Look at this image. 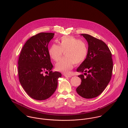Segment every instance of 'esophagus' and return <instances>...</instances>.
Returning a JSON list of instances; mask_svg holds the SVG:
<instances>
[{"label": "esophagus", "instance_id": "obj_1", "mask_svg": "<svg viewBox=\"0 0 128 128\" xmlns=\"http://www.w3.org/2000/svg\"><path fill=\"white\" fill-rule=\"evenodd\" d=\"M64 76L66 77H71L72 76V75H66V74H64Z\"/></svg>", "mask_w": 128, "mask_h": 128}]
</instances>
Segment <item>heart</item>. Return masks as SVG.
Segmentation results:
<instances>
[{"label": "heart", "mask_w": 128, "mask_h": 128, "mask_svg": "<svg viewBox=\"0 0 128 128\" xmlns=\"http://www.w3.org/2000/svg\"><path fill=\"white\" fill-rule=\"evenodd\" d=\"M58 45L52 44L48 49L50 57L57 61L63 53L64 56L55 64L56 70L65 74L70 73L74 64H79L84 61L88 54L86 43L72 36H63L57 40Z\"/></svg>", "instance_id": "heart-1"}]
</instances>
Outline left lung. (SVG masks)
<instances>
[{
    "label": "left lung",
    "mask_w": 128,
    "mask_h": 128,
    "mask_svg": "<svg viewBox=\"0 0 128 128\" xmlns=\"http://www.w3.org/2000/svg\"><path fill=\"white\" fill-rule=\"evenodd\" d=\"M81 35L87 41L88 49L86 59L77 72H85L86 76L78 75L81 83L76 88V92L84 98H92L104 91L110 81L113 70L112 54L102 40L87 34Z\"/></svg>",
    "instance_id": "1"
}]
</instances>
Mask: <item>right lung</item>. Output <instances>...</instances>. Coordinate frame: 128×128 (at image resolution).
<instances>
[{
    "instance_id": "obj_1",
    "label": "right lung",
    "mask_w": 128,
    "mask_h": 128,
    "mask_svg": "<svg viewBox=\"0 0 128 128\" xmlns=\"http://www.w3.org/2000/svg\"><path fill=\"white\" fill-rule=\"evenodd\" d=\"M54 34L41 32L31 37L19 56L20 82L28 95L38 100H46L54 93L58 79L62 76L60 72L51 71L53 66L48 54V43ZM46 71L50 73L44 76L42 73Z\"/></svg>"
}]
</instances>
